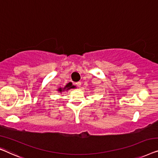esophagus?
<instances>
[{"label": "esophagus", "mask_w": 158, "mask_h": 158, "mask_svg": "<svg viewBox=\"0 0 158 158\" xmlns=\"http://www.w3.org/2000/svg\"><path fill=\"white\" fill-rule=\"evenodd\" d=\"M76 85L78 86V87H80V86H81V81H78V82H77L76 83Z\"/></svg>", "instance_id": "esophagus-1"}]
</instances>
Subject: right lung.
I'll use <instances>...</instances> for the list:
<instances>
[{"mask_svg": "<svg viewBox=\"0 0 158 158\" xmlns=\"http://www.w3.org/2000/svg\"><path fill=\"white\" fill-rule=\"evenodd\" d=\"M73 88H75V86H72V82H69V83L66 84L64 88L60 87L59 89H58V91H59V92H64V91H68L69 89H73Z\"/></svg>", "mask_w": 158, "mask_h": 158, "instance_id": "add662e5", "label": "right lung"}]
</instances>
